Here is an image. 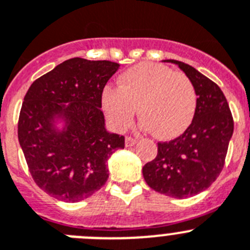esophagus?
<instances>
[{
	"label": "esophagus",
	"instance_id": "obj_1",
	"mask_svg": "<svg viewBox=\"0 0 250 250\" xmlns=\"http://www.w3.org/2000/svg\"><path fill=\"white\" fill-rule=\"evenodd\" d=\"M137 143V139L132 138V137H125V147H133Z\"/></svg>",
	"mask_w": 250,
	"mask_h": 250
}]
</instances>
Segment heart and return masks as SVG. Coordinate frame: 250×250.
Masks as SVG:
<instances>
[{
  "instance_id": "b5f03b06",
  "label": "heart",
  "mask_w": 250,
  "mask_h": 250,
  "mask_svg": "<svg viewBox=\"0 0 250 250\" xmlns=\"http://www.w3.org/2000/svg\"><path fill=\"white\" fill-rule=\"evenodd\" d=\"M102 107L116 130H125L138 108L141 127L158 139H172L190 125L197 108V93L184 73L167 66L141 63L123 72L118 87H105Z\"/></svg>"
}]
</instances>
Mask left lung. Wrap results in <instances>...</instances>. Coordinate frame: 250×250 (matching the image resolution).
Here are the masks:
<instances>
[{
    "instance_id": "left-lung-1",
    "label": "left lung",
    "mask_w": 250,
    "mask_h": 250,
    "mask_svg": "<svg viewBox=\"0 0 250 250\" xmlns=\"http://www.w3.org/2000/svg\"><path fill=\"white\" fill-rule=\"evenodd\" d=\"M192 81L197 108L190 125L182 136L158 143V154L142 169L148 186L161 194L189 198L210 187L224 166L234 123L222 89L194 67L175 60Z\"/></svg>"
}]
</instances>
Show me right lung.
I'll return each mask as SVG.
<instances>
[{
    "label": "right lung",
    "instance_id": "right-lung-1",
    "mask_svg": "<svg viewBox=\"0 0 250 250\" xmlns=\"http://www.w3.org/2000/svg\"><path fill=\"white\" fill-rule=\"evenodd\" d=\"M120 68L111 61L71 58L31 84L19 141L32 178L62 202L83 201L108 179L107 163L125 137L105 127L102 92Z\"/></svg>",
    "mask_w": 250,
    "mask_h": 250
}]
</instances>
